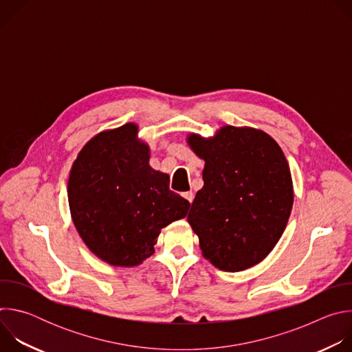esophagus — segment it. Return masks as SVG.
<instances>
[{"mask_svg":"<svg viewBox=\"0 0 352 352\" xmlns=\"http://www.w3.org/2000/svg\"><path fill=\"white\" fill-rule=\"evenodd\" d=\"M182 196H184V197L188 200L189 204H192V202H193V197H195V195H193V192H192V190L184 192V193H182Z\"/></svg>","mask_w":352,"mask_h":352,"instance_id":"34e87169","label":"esophagus"}]
</instances>
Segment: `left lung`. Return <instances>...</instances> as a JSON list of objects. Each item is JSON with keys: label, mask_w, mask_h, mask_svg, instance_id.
<instances>
[{"label": "left lung", "mask_w": 352, "mask_h": 352, "mask_svg": "<svg viewBox=\"0 0 352 352\" xmlns=\"http://www.w3.org/2000/svg\"><path fill=\"white\" fill-rule=\"evenodd\" d=\"M186 143L205 160L188 223L202 255L224 272L261 263L288 223L294 186L278 143L265 131L224 125L210 138L189 133Z\"/></svg>", "instance_id": "obj_1"}]
</instances>
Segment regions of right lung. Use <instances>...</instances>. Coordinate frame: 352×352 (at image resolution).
Wrapping results in <instances>:
<instances>
[{"instance_id": "add662e5", "label": "right lung", "mask_w": 352, "mask_h": 352, "mask_svg": "<svg viewBox=\"0 0 352 352\" xmlns=\"http://www.w3.org/2000/svg\"><path fill=\"white\" fill-rule=\"evenodd\" d=\"M128 122L94 135L68 179L74 226L98 259L135 267L155 254L164 227L184 219L189 202L170 190L168 174L148 164L150 147Z\"/></svg>"}]
</instances>
